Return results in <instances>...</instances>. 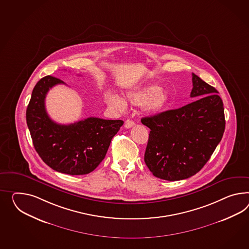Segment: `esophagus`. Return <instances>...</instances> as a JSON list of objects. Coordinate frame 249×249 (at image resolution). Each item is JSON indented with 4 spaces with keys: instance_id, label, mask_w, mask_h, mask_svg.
I'll return each instance as SVG.
<instances>
[{
    "instance_id": "esophagus-1",
    "label": "esophagus",
    "mask_w": 249,
    "mask_h": 249,
    "mask_svg": "<svg viewBox=\"0 0 249 249\" xmlns=\"http://www.w3.org/2000/svg\"><path fill=\"white\" fill-rule=\"evenodd\" d=\"M134 125V122L132 121V120H127V121L125 122V124H124V127L126 128V129L133 127Z\"/></svg>"
}]
</instances>
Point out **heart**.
<instances>
[{"label": "heart", "instance_id": "heart-1", "mask_svg": "<svg viewBox=\"0 0 249 249\" xmlns=\"http://www.w3.org/2000/svg\"><path fill=\"white\" fill-rule=\"evenodd\" d=\"M129 102L133 106L143 107L146 105V108L150 113H159L165 107L170 101V96L165 91L157 85L149 86L142 89L130 92L127 95ZM107 102L110 107L124 111L126 108V103L121 96L115 94H108L107 96Z\"/></svg>", "mask_w": 249, "mask_h": 249}]
</instances>
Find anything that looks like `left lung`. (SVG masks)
<instances>
[{"label":"left lung","instance_id":"left-lung-1","mask_svg":"<svg viewBox=\"0 0 249 249\" xmlns=\"http://www.w3.org/2000/svg\"><path fill=\"white\" fill-rule=\"evenodd\" d=\"M192 86L196 101L141 120L151 129L144 161L157 178L172 181L195 175L222 139L226 122L217 90L194 73Z\"/></svg>","mask_w":249,"mask_h":249}]
</instances>
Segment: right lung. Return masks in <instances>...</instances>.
<instances>
[{
	"instance_id": "add662e5",
	"label": "right lung",
	"mask_w": 249,
	"mask_h": 249,
	"mask_svg": "<svg viewBox=\"0 0 249 249\" xmlns=\"http://www.w3.org/2000/svg\"><path fill=\"white\" fill-rule=\"evenodd\" d=\"M65 84L57 77H42L32 91L26 121L36 152L51 169L70 175L93 172L107 153L112 138L123 125L122 120L89 117L71 124L52 121L45 107L51 88Z\"/></svg>"
}]
</instances>
